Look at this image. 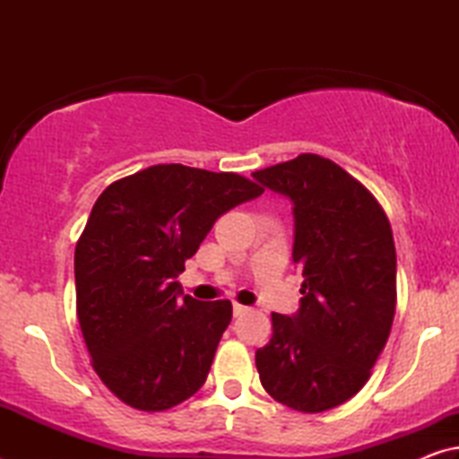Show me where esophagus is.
I'll return each mask as SVG.
<instances>
[{
    "label": "esophagus",
    "instance_id": "1",
    "mask_svg": "<svg viewBox=\"0 0 459 459\" xmlns=\"http://www.w3.org/2000/svg\"><path fill=\"white\" fill-rule=\"evenodd\" d=\"M247 306H240V304H235V306H232V312H235V316H243L245 312H247Z\"/></svg>",
    "mask_w": 459,
    "mask_h": 459
}]
</instances>
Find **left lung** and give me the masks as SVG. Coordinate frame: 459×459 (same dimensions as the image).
<instances>
[{
    "label": "left lung",
    "mask_w": 459,
    "mask_h": 459,
    "mask_svg": "<svg viewBox=\"0 0 459 459\" xmlns=\"http://www.w3.org/2000/svg\"><path fill=\"white\" fill-rule=\"evenodd\" d=\"M293 202V261L304 269L293 317L271 314L273 336L255 354L277 403L322 413L354 397L370 378L397 306V253L378 200L317 153L253 172Z\"/></svg>",
    "instance_id": "8db88e82"
}]
</instances>
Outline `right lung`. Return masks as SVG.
<instances>
[{"mask_svg":"<svg viewBox=\"0 0 459 459\" xmlns=\"http://www.w3.org/2000/svg\"><path fill=\"white\" fill-rule=\"evenodd\" d=\"M259 194L235 172L160 164L97 198L74 248L76 316L92 368L126 405L166 411L204 385L232 304L180 299L176 277L216 219Z\"/></svg>","mask_w":459,"mask_h":459,"instance_id":"obj_1","label":"right lung"}]
</instances>
